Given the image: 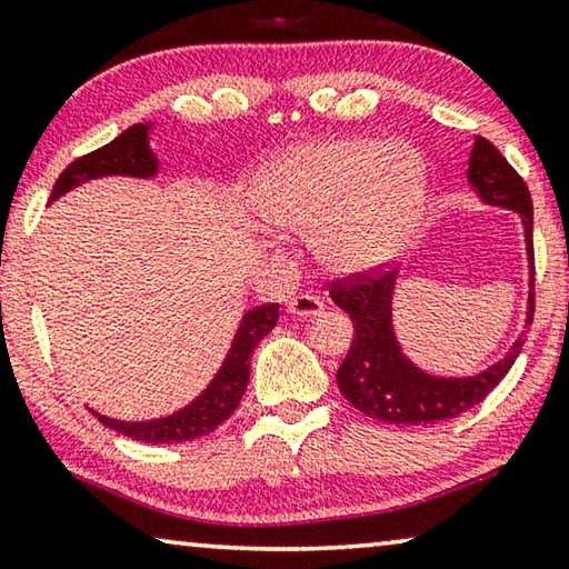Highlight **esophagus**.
Masks as SVG:
<instances>
[{
	"instance_id": "34e87169",
	"label": "esophagus",
	"mask_w": 569,
	"mask_h": 569,
	"mask_svg": "<svg viewBox=\"0 0 569 569\" xmlns=\"http://www.w3.org/2000/svg\"><path fill=\"white\" fill-rule=\"evenodd\" d=\"M288 311H291L293 317L311 319V317H319V313L323 311V301L313 293H299L288 301Z\"/></svg>"
}]
</instances>
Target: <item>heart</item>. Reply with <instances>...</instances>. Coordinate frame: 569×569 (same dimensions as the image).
<instances>
[{"label":"heart","instance_id":"b5f03b06","mask_svg":"<svg viewBox=\"0 0 569 569\" xmlns=\"http://www.w3.org/2000/svg\"><path fill=\"white\" fill-rule=\"evenodd\" d=\"M428 171L408 141H313L276 159L258 179L256 207L278 230L311 236L339 273L390 260L418 224Z\"/></svg>","mask_w":569,"mask_h":569}]
</instances>
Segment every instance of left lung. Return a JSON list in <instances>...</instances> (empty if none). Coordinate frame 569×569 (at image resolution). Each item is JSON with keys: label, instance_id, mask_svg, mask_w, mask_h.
<instances>
[{"label": "left lung", "instance_id": "1", "mask_svg": "<svg viewBox=\"0 0 569 569\" xmlns=\"http://www.w3.org/2000/svg\"><path fill=\"white\" fill-rule=\"evenodd\" d=\"M468 179L483 202L521 214L531 263V299L527 311V323H531L535 319V240H531L535 207H531L529 187L507 157L483 137L473 143L471 159H468ZM385 266L387 263H380L329 281L331 301L355 321L349 355L337 369L341 395L359 412L380 422H395V426H426V422L450 420L476 408L517 362L525 347V333L513 341L507 357L476 377L453 380V377H430L428 372H420L408 362L395 339L390 303L398 270H387Z\"/></svg>", "mask_w": 569, "mask_h": 569}]
</instances>
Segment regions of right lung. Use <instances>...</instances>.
Masks as SVG:
<instances>
[{
	"instance_id": "obj_1",
	"label": "right lung",
	"mask_w": 569,
	"mask_h": 569,
	"mask_svg": "<svg viewBox=\"0 0 569 569\" xmlns=\"http://www.w3.org/2000/svg\"><path fill=\"white\" fill-rule=\"evenodd\" d=\"M147 129L149 126H131L126 129L119 139H113L106 147L90 151V154L78 157L76 161L62 169L56 187H52L50 202L66 194L68 189L78 187L88 179L106 177V174H129V177H151L157 171V157L151 154L147 147ZM278 321V303H266L250 309L240 321V329L232 341V349L228 359H224L218 377L210 382V387L184 410H179L169 418L149 420V422H121L111 420L106 415L98 418L121 436H129L133 440H143V443H184V440L202 438L212 432L232 412L246 395V387L250 380V357L256 351L258 341L273 331Z\"/></svg>"
}]
</instances>
